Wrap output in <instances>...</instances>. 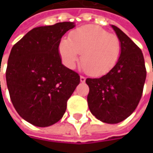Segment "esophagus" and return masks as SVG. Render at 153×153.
I'll use <instances>...</instances> for the list:
<instances>
[{"label": "esophagus", "instance_id": "obj_1", "mask_svg": "<svg viewBox=\"0 0 153 153\" xmlns=\"http://www.w3.org/2000/svg\"><path fill=\"white\" fill-rule=\"evenodd\" d=\"M85 80L86 78L83 76H80V81H81V82H85Z\"/></svg>", "mask_w": 153, "mask_h": 153}]
</instances>
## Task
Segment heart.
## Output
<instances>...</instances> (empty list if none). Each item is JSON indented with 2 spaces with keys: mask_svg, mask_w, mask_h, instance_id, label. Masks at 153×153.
Instances as JSON below:
<instances>
[{
  "mask_svg": "<svg viewBox=\"0 0 153 153\" xmlns=\"http://www.w3.org/2000/svg\"><path fill=\"white\" fill-rule=\"evenodd\" d=\"M118 37L96 25H84L70 33L68 40L59 45V53L63 63L72 69L81 54L82 67L89 75L100 76L116 66L121 56Z\"/></svg>",
  "mask_w": 153,
  "mask_h": 153,
  "instance_id": "b5f03b06",
  "label": "heart"
}]
</instances>
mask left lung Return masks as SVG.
<instances>
[{"label":"left lung","mask_w":153,"mask_h":153,"mask_svg":"<svg viewBox=\"0 0 153 153\" xmlns=\"http://www.w3.org/2000/svg\"><path fill=\"white\" fill-rule=\"evenodd\" d=\"M122 47L117 64L100 78H87L88 104L91 113L105 123L125 120L137 107L142 95L146 71L143 53L119 28L111 25Z\"/></svg>","instance_id":"1"}]
</instances>
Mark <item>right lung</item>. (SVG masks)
<instances>
[{"mask_svg":"<svg viewBox=\"0 0 153 153\" xmlns=\"http://www.w3.org/2000/svg\"><path fill=\"white\" fill-rule=\"evenodd\" d=\"M74 22L32 29L13 47L6 80L15 110L37 127H48L64 116L80 76L65 67L59 53L62 36Z\"/></svg>","mask_w":153,"mask_h":153,"instance_id":"obj_1","label":"right lung"}]
</instances>
